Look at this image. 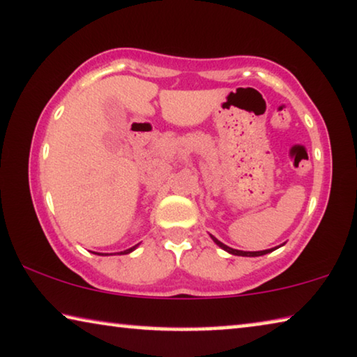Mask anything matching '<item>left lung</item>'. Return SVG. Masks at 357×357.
<instances>
[{
	"label": "left lung",
	"instance_id": "8db88e82",
	"mask_svg": "<svg viewBox=\"0 0 357 357\" xmlns=\"http://www.w3.org/2000/svg\"><path fill=\"white\" fill-rule=\"evenodd\" d=\"M211 238L214 240V243L217 246H220L222 250H225L227 252H230V255H234V256H246V257H256V256H264V255H267V252H271V251H273L275 250V248H272V250H264V251H240V250H234V248H230V246H227V245H224V243L222 241H219L215 238V236H213L211 235Z\"/></svg>",
	"mask_w": 357,
	"mask_h": 357
}]
</instances>
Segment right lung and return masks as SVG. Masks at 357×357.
Wrapping results in <instances>:
<instances>
[{
	"label": "right lung",
	"mask_w": 357,
	"mask_h": 357,
	"mask_svg": "<svg viewBox=\"0 0 357 357\" xmlns=\"http://www.w3.org/2000/svg\"><path fill=\"white\" fill-rule=\"evenodd\" d=\"M138 245H135V246H132V248H128V250H126V251H121V255H128V252H132L133 250H135ZM102 256V255H101Z\"/></svg>",
	"instance_id": "obj_1"
}]
</instances>
